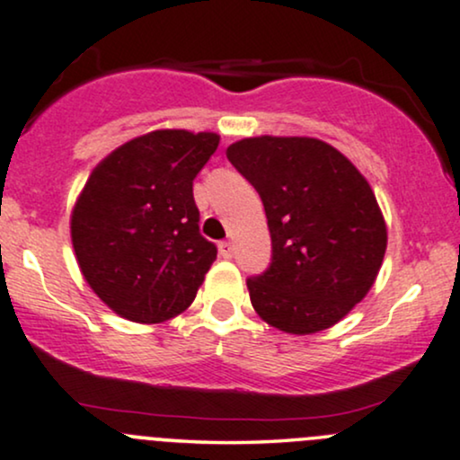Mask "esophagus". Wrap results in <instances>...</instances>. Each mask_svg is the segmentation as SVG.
I'll return each instance as SVG.
<instances>
[{"instance_id": "1", "label": "esophagus", "mask_w": 460, "mask_h": 460, "mask_svg": "<svg viewBox=\"0 0 460 460\" xmlns=\"http://www.w3.org/2000/svg\"><path fill=\"white\" fill-rule=\"evenodd\" d=\"M218 252L223 257H226V260H229V257H234V242H229V240H225V242H220L218 244Z\"/></svg>"}]
</instances>
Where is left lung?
I'll list each match as a JSON object with an SVG mask.
<instances>
[{
  "mask_svg": "<svg viewBox=\"0 0 460 460\" xmlns=\"http://www.w3.org/2000/svg\"><path fill=\"white\" fill-rule=\"evenodd\" d=\"M226 157L260 192L272 263L246 281L252 309L274 329H331L366 298L387 248L367 179L344 153L307 136L237 140Z\"/></svg>",
  "mask_w": 460,
  "mask_h": 460,
  "instance_id": "8db88e82",
  "label": "left lung"
}]
</instances>
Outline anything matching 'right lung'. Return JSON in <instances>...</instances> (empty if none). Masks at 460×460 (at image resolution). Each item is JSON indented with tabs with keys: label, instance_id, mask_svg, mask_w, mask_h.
<instances>
[{
	"label": "right lung",
	"instance_id": "obj_1",
	"mask_svg": "<svg viewBox=\"0 0 460 460\" xmlns=\"http://www.w3.org/2000/svg\"><path fill=\"white\" fill-rule=\"evenodd\" d=\"M218 142L214 131H149L103 157L79 192V270L120 318L157 324L192 305L218 252L199 231L192 181Z\"/></svg>",
	"mask_w": 460,
	"mask_h": 460
}]
</instances>
